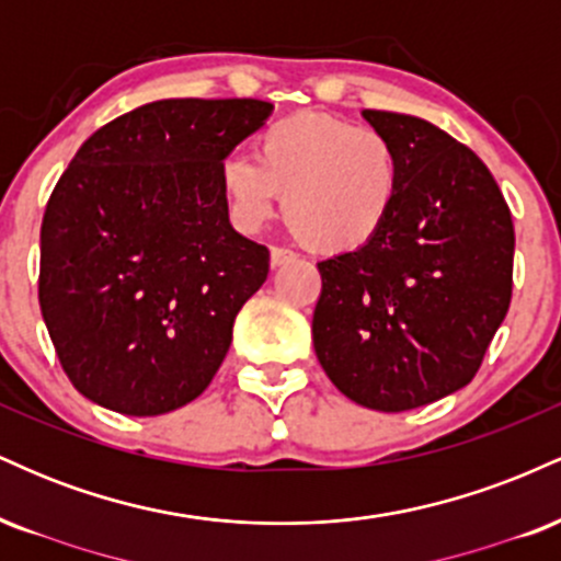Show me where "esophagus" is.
I'll return each instance as SVG.
<instances>
[{"label":"esophagus","mask_w":561,"mask_h":561,"mask_svg":"<svg viewBox=\"0 0 561 561\" xmlns=\"http://www.w3.org/2000/svg\"><path fill=\"white\" fill-rule=\"evenodd\" d=\"M295 261V253L287 248H272V268L287 266V263Z\"/></svg>","instance_id":"34e87169"}]
</instances>
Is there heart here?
Listing matches in <instances>:
<instances>
[{
	"mask_svg": "<svg viewBox=\"0 0 561 561\" xmlns=\"http://www.w3.org/2000/svg\"><path fill=\"white\" fill-rule=\"evenodd\" d=\"M224 199L242 229L274 216L276 199L300 242L324 255L369 248L401 199L403 163L382 131L324 113L272 121L248 158L218 169Z\"/></svg>",
	"mask_w": 561,
	"mask_h": 561,
	"instance_id": "heart-1",
	"label": "heart"
}]
</instances>
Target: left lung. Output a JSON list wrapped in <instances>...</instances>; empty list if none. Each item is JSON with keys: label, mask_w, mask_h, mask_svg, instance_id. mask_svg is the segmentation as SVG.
<instances>
[{"label": "left lung", "mask_w": 561, "mask_h": 561, "mask_svg": "<svg viewBox=\"0 0 561 561\" xmlns=\"http://www.w3.org/2000/svg\"><path fill=\"white\" fill-rule=\"evenodd\" d=\"M364 118L398 147L401 199L369 248L319 263L313 347L334 388L390 414L478 375L512 302L514 224L467 145L414 115Z\"/></svg>", "instance_id": "obj_1"}]
</instances>
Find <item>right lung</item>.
Returning a JSON list of instances; mask_svg holds the SVG:
<instances>
[{"instance_id":"add662e5","label":"right lung","mask_w":561,"mask_h":561,"mask_svg":"<svg viewBox=\"0 0 561 561\" xmlns=\"http://www.w3.org/2000/svg\"><path fill=\"white\" fill-rule=\"evenodd\" d=\"M272 107L150 102L96 128L55 184L38 306L89 401L158 416L210 385L268 274V250L231 229L218 169Z\"/></svg>"}]
</instances>
